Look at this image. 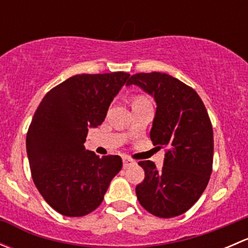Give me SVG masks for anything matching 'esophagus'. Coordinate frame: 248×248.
Masks as SVG:
<instances>
[{"label": "esophagus", "mask_w": 248, "mask_h": 248, "mask_svg": "<svg viewBox=\"0 0 248 248\" xmlns=\"http://www.w3.org/2000/svg\"><path fill=\"white\" fill-rule=\"evenodd\" d=\"M122 162H124V168H128V167L134 166V164H136V162H134L133 159H131L127 156L122 157Z\"/></svg>", "instance_id": "esophagus-1"}]
</instances>
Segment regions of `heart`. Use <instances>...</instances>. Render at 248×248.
<instances>
[{
	"instance_id": "heart-1",
	"label": "heart",
	"mask_w": 248,
	"mask_h": 248,
	"mask_svg": "<svg viewBox=\"0 0 248 248\" xmlns=\"http://www.w3.org/2000/svg\"><path fill=\"white\" fill-rule=\"evenodd\" d=\"M140 101H146V99H145L144 97H138V98H137L134 102H140Z\"/></svg>"
}]
</instances>
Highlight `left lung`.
<instances>
[{
    "label": "left lung",
    "instance_id": "left-lung-1",
    "mask_svg": "<svg viewBox=\"0 0 248 248\" xmlns=\"http://www.w3.org/2000/svg\"><path fill=\"white\" fill-rule=\"evenodd\" d=\"M137 85L156 102L150 138L166 147L164 163L141 161L145 179L137 198L150 214L162 218L191 209L206 188L212 171L214 132L204 103L192 87L166 73H138L126 86Z\"/></svg>",
    "mask_w": 248,
    "mask_h": 248
}]
</instances>
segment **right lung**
<instances>
[{
	"instance_id": "1",
	"label": "right lung",
	"mask_w": 248,
	"mask_h": 248,
	"mask_svg": "<svg viewBox=\"0 0 248 248\" xmlns=\"http://www.w3.org/2000/svg\"><path fill=\"white\" fill-rule=\"evenodd\" d=\"M128 73L78 74L50 90L33 115L26 137L32 179L46 202L63 216L81 217L101 205L122 168L120 156L85 149L89 128L107 116Z\"/></svg>"
}]
</instances>
